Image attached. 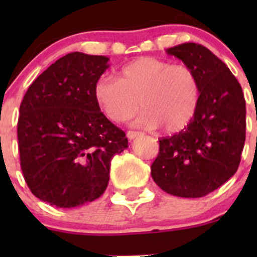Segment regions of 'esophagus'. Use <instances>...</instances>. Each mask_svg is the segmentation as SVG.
Masks as SVG:
<instances>
[{
    "label": "esophagus",
    "instance_id": "obj_1",
    "mask_svg": "<svg viewBox=\"0 0 257 257\" xmlns=\"http://www.w3.org/2000/svg\"><path fill=\"white\" fill-rule=\"evenodd\" d=\"M139 132H133V131H129L128 133H126V137H128V139L129 141H133L134 138H137V137L139 136Z\"/></svg>",
    "mask_w": 257,
    "mask_h": 257
}]
</instances>
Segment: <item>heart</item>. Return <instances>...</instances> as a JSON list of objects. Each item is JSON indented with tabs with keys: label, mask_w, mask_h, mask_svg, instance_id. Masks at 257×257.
Segmentation results:
<instances>
[{
	"label": "heart",
	"mask_w": 257,
	"mask_h": 257,
	"mask_svg": "<svg viewBox=\"0 0 257 257\" xmlns=\"http://www.w3.org/2000/svg\"><path fill=\"white\" fill-rule=\"evenodd\" d=\"M94 99L114 123H123L144 107L137 124L167 132L185 128L198 110L201 85L198 74L184 63L157 57H139L121 67L114 77L95 82Z\"/></svg>",
	"instance_id": "heart-1"
}]
</instances>
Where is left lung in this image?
Returning a JSON list of instances; mask_svg holds the SVG:
<instances>
[{
	"label": "left lung",
	"instance_id": "obj_1",
	"mask_svg": "<svg viewBox=\"0 0 257 257\" xmlns=\"http://www.w3.org/2000/svg\"><path fill=\"white\" fill-rule=\"evenodd\" d=\"M167 53L195 71L201 97L190 123L159 141L152 177L165 193L201 198L226 183L239 168L245 144V98L226 64L204 46L183 43Z\"/></svg>",
	"mask_w": 257,
	"mask_h": 257
}]
</instances>
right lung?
<instances>
[{"label": "right lung", "mask_w": 257, "mask_h": 257, "mask_svg": "<svg viewBox=\"0 0 257 257\" xmlns=\"http://www.w3.org/2000/svg\"><path fill=\"white\" fill-rule=\"evenodd\" d=\"M109 58L73 52L30 85L17 124L21 168L35 196L57 208L99 198L110 160L128 148L125 133L100 112L94 84Z\"/></svg>", "instance_id": "obj_1"}]
</instances>
